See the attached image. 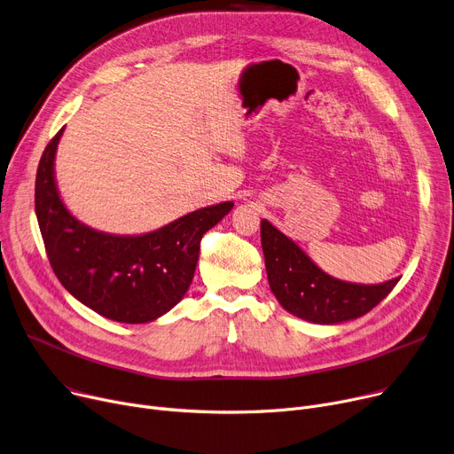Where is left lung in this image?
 <instances>
[{
	"mask_svg": "<svg viewBox=\"0 0 454 454\" xmlns=\"http://www.w3.org/2000/svg\"><path fill=\"white\" fill-rule=\"evenodd\" d=\"M261 245L271 292L290 314L319 325H334L371 312L400 281L354 285L326 276L294 240L261 221Z\"/></svg>",
	"mask_w": 454,
	"mask_h": 454,
	"instance_id": "obj_1",
	"label": "left lung"
}]
</instances>
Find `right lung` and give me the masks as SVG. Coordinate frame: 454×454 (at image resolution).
<instances>
[{"instance_id":"obj_1","label":"right lung","mask_w":454,"mask_h":454,"mask_svg":"<svg viewBox=\"0 0 454 454\" xmlns=\"http://www.w3.org/2000/svg\"><path fill=\"white\" fill-rule=\"evenodd\" d=\"M59 129L38 164L35 207L52 271L80 303L120 323H147L173 309L192 285L202 235L233 202H221L137 237L97 231L59 200L54 153Z\"/></svg>"}]
</instances>
